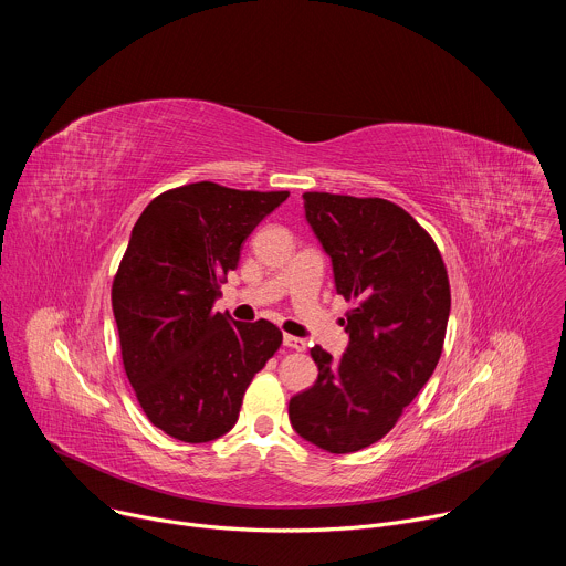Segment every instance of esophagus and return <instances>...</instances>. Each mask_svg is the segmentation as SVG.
Returning a JSON list of instances; mask_svg holds the SVG:
<instances>
[{"instance_id":"1","label":"esophagus","mask_w":566,"mask_h":566,"mask_svg":"<svg viewBox=\"0 0 566 566\" xmlns=\"http://www.w3.org/2000/svg\"><path fill=\"white\" fill-rule=\"evenodd\" d=\"M284 347H289V349H293V352H304L306 343H304L302 338H295V336L284 334Z\"/></svg>"}]
</instances>
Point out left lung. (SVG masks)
<instances>
[{"instance_id": "obj_1", "label": "left lung", "mask_w": 566, "mask_h": 566, "mask_svg": "<svg viewBox=\"0 0 566 566\" xmlns=\"http://www.w3.org/2000/svg\"><path fill=\"white\" fill-rule=\"evenodd\" d=\"M306 221L354 300L340 360L311 349L317 380L289 402L293 430L334 452L380 441L430 380L446 340L450 282L434 239L378 197L304 192Z\"/></svg>"}]
</instances>
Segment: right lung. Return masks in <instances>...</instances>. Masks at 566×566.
<instances>
[{"mask_svg":"<svg viewBox=\"0 0 566 566\" xmlns=\"http://www.w3.org/2000/svg\"><path fill=\"white\" fill-rule=\"evenodd\" d=\"M286 197L199 181L158 195L134 223L112 306L140 408L172 439L226 434L282 345L273 322H237L212 306L241 244Z\"/></svg>","mask_w":566,"mask_h":566,"instance_id":"right-lung-1","label":"right lung"}]
</instances>
